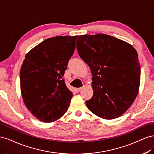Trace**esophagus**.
<instances>
[{
    "instance_id": "1",
    "label": "esophagus",
    "mask_w": 154,
    "mask_h": 154,
    "mask_svg": "<svg viewBox=\"0 0 154 154\" xmlns=\"http://www.w3.org/2000/svg\"><path fill=\"white\" fill-rule=\"evenodd\" d=\"M82 88H76L75 89V91H77V92H79V91H81V90H82Z\"/></svg>"
}]
</instances>
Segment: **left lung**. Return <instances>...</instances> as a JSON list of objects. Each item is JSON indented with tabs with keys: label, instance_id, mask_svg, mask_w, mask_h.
I'll return each mask as SVG.
<instances>
[{
	"label": "left lung",
	"instance_id": "8db88e82",
	"mask_svg": "<svg viewBox=\"0 0 154 154\" xmlns=\"http://www.w3.org/2000/svg\"><path fill=\"white\" fill-rule=\"evenodd\" d=\"M76 47L89 66L94 95L86 106L104 119L122 116L137 95L140 78L138 55L129 43L105 34L83 35Z\"/></svg>",
	"mask_w": 154,
	"mask_h": 154
}]
</instances>
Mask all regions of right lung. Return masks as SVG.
<instances>
[{
    "instance_id": "add662e5",
    "label": "right lung",
    "mask_w": 154,
    "mask_h": 154,
    "mask_svg": "<svg viewBox=\"0 0 154 154\" xmlns=\"http://www.w3.org/2000/svg\"><path fill=\"white\" fill-rule=\"evenodd\" d=\"M77 38H47L26 55L20 72L21 94L26 108L41 121L58 120L69 108L73 93L63 77Z\"/></svg>"
}]
</instances>
